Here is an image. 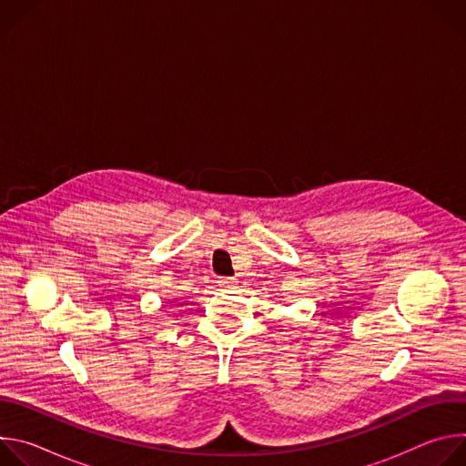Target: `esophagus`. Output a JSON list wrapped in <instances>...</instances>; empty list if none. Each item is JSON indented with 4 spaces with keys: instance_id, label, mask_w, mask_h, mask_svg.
I'll use <instances>...</instances> for the list:
<instances>
[{
    "instance_id": "esophagus-1",
    "label": "esophagus",
    "mask_w": 466,
    "mask_h": 466,
    "mask_svg": "<svg viewBox=\"0 0 466 466\" xmlns=\"http://www.w3.org/2000/svg\"><path fill=\"white\" fill-rule=\"evenodd\" d=\"M218 284L221 288H234L236 286V280L234 279H228V277H218Z\"/></svg>"
}]
</instances>
